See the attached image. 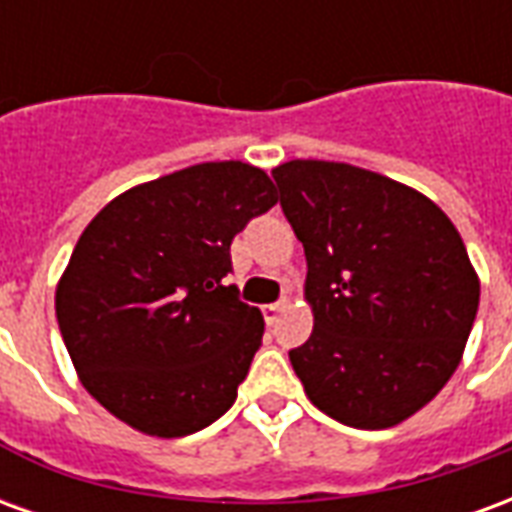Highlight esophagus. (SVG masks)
Instances as JSON below:
<instances>
[{"label":"esophagus","instance_id":"esophagus-1","mask_svg":"<svg viewBox=\"0 0 512 512\" xmlns=\"http://www.w3.org/2000/svg\"><path fill=\"white\" fill-rule=\"evenodd\" d=\"M288 307H290L288 299H279V301H274V304H266V307H263V318H266L268 326H271V323H277L279 312H285Z\"/></svg>","mask_w":512,"mask_h":512}]
</instances>
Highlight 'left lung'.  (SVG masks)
Instances as JSON below:
<instances>
[{
    "label": "left lung",
    "instance_id": "left-lung-1",
    "mask_svg": "<svg viewBox=\"0 0 512 512\" xmlns=\"http://www.w3.org/2000/svg\"><path fill=\"white\" fill-rule=\"evenodd\" d=\"M271 175L315 315L290 365L323 414L392 428L439 395L472 332L480 279L461 235L425 194L370 169L296 158Z\"/></svg>",
    "mask_w": 512,
    "mask_h": 512
}]
</instances>
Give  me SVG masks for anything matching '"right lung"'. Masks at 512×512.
Masks as SVG:
<instances>
[{"instance_id": "1", "label": "right lung", "mask_w": 512, "mask_h": 512, "mask_svg": "<svg viewBox=\"0 0 512 512\" xmlns=\"http://www.w3.org/2000/svg\"><path fill=\"white\" fill-rule=\"evenodd\" d=\"M277 200L263 169L205 161L123 191L87 224L54 304L73 367L109 414L178 439L233 406L266 323L224 282L230 244Z\"/></svg>"}]
</instances>
